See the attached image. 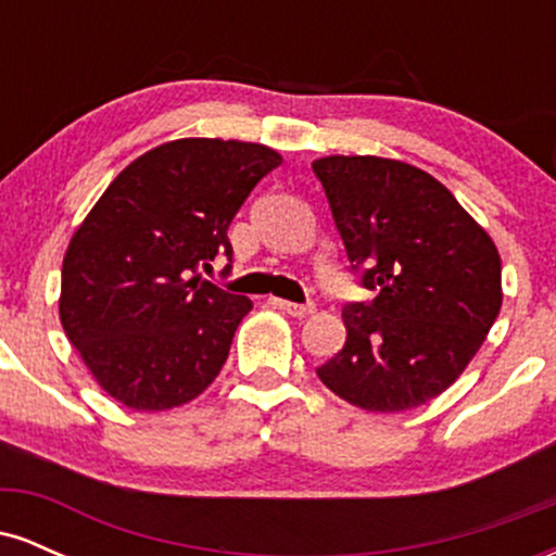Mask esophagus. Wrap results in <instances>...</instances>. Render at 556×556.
Listing matches in <instances>:
<instances>
[{
	"label": "esophagus",
	"instance_id": "obj_1",
	"mask_svg": "<svg viewBox=\"0 0 556 556\" xmlns=\"http://www.w3.org/2000/svg\"><path fill=\"white\" fill-rule=\"evenodd\" d=\"M271 303L277 305L279 311H285V314L295 318H305L314 314V303H290V300H279V298H271Z\"/></svg>",
	"mask_w": 556,
	"mask_h": 556
}]
</instances>
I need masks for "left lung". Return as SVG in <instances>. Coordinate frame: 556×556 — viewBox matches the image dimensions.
I'll use <instances>...</instances> for the list:
<instances>
[{
	"label": "left lung",
	"instance_id": "left-lung-1",
	"mask_svg": "<svg viewBox=\"0 0 556 556\" xmlns=\"http://www.w3.org/2000/svg\"><path fill=\"white\" fill-rule=\"evenodd\" d=\"M350 269L374 290L348 303L344 348L316 368L350 405L400 413L465 371L502 308V261L486 229L429 172L381 156L314 162Z\"/></svg>",
	"mask_w": 556,
	"mask_h": 556
}]
</instances>
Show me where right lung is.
Returning <instances> with one entry per match:
<instances>
[{
    "instance_id": "1",
    "label": "right lung",
    "mask_w": 556,
    "mask_h": 556,
    "mask_svg": "<svg viewBox=\"0 0 556 556\" xmlns=\"http://www.w3.org/2000/svg\"><path fill=\"white\" fill-rule=\"evenodd\" d=\"M279 164L261 143L169 140L127 164L75 229L60 321L99 387L125 407L169 410L219 376L253 303L198 269L232 256L229 222Z\"/></svg>"
}]
</instances>
